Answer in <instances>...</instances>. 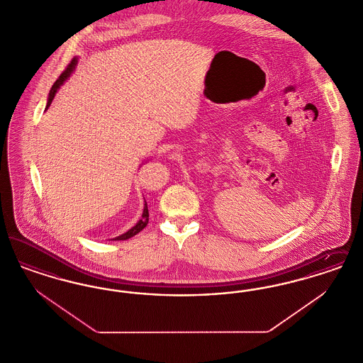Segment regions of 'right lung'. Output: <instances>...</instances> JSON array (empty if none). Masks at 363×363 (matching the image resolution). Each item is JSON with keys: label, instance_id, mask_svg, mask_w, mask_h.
I'll return each mask as SVG.
<instances>
[{"label": "right lung", "instance_id": "right-lung-1", "mask_svg": "<svg viewBox=\"0 0 363 363\" xmlns=\"http://www.w3.org/2000/svg\"><path fill=\"white\" fill-rule=\"evenodd\" d=\"M77 58L74 57L72 61H70L69 65H68V68L64 70L62 73H61V76L57 79V82L52 84V89H50V92H49V98H48V104H46V110L50 107V104H52V99H54V96H55V94H57V91L62 86V84L68 80L70 77V74L74 72L76 69V65H77ZM148 216H150V213H148V207H147V201L144 200V209H143V215H141V218L138 219V223L133 225L132 228H129L126 233H123L121 235H118V237H116V238H113V241H125V240H129V238H132V237H135L136 234H138L147 223H148Z\"/></svg>", "mask_w": 363, "mask_h": 363}]
</instances>
